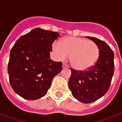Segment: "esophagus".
Here are the masks:
<instances>
[{
    "instance_id": "esophagus-1",
    "label": "esophagus",
    "mask_w": 122,
    "mask_h": 122,
    "mask_svg": "<svg viewBox=\"0 0 122 122\" xmlns=\"http://www.w3.org/2000/svg\"><path fill=\"white\" fill-rule=\"evenodd\" d=\"M62 67H63V69H65V68H67L68 67V65L65 63L63 64V65H62Z\"/></svg>"
}]
</instances>
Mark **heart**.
Returning <instances> with one entry per match:
<instances>
[{"instance_id":"obj_1","label":"heart","mask_w":122,"mask_h":122,"mask_svg":"<svg viewBox=\"0 0 122 122\" xmlns=\"http://www.w3.org/2000/svg\"><path fill=\"white\" fill-rule=\"evenodd\" d=\"M53 50L59 60L70 57L72 67L80 71L92 68L99 56V48L95 43L78 37L65 38L61 44L54 42Z\"/></svg>"}]
</instances>
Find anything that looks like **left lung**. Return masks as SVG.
Instances as JSON below:
<instances>
[{"label": "left lung", "instance_id": "left-lung-1", "mask_svg": "<svg viewBox=\"0 0 122 122\" xmlns=\"http://www.w3.org/2000/svg\"><path fill=\"white\" fill-rule=\"evenodd\" d=\"M99 48L97 63L87 71L71 69L69 87L73 97L83 103L97 101L107 92L114 74V52L107 43L97 38L86 36Z\"/></svg>", "mask_w": 122, "mask_h": 122}]
</instances>
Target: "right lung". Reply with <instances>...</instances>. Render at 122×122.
Segmentation results:
<instances>
[{
  "label": "right lung",
  "mask_w": 122,
  "mask_h": 122,
  "mask_svg": "<svg viewBox=\"0 0 122 122\" xmlns=\"http://www.w3.org/2000/svg\"><path fill=\"white\" fill-rule=\"evenodd\" d=\"M58 32L35 28L15 42L8 66L10 85L17 95L36 100L48 92L52 80L62 71V63L50 59Z\"/></svg>",
  "instance_id": "1"
}]
</instances>
